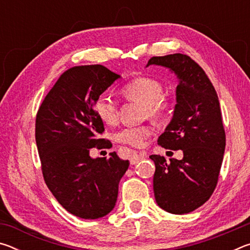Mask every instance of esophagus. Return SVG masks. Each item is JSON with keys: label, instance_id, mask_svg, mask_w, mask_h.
I'll use <instances>...</instances> for the list:
<instances>
[{"label": "esophagus", "instance_id": "esophagus-1", "mask_svg": "<svg viewBox=\"0 0 250 250\" xmlns=\"http://www.w3.org/2000/svg\"><path fill=\"white\" fill-rule=\"evenodd\" d=\"M143 159H145V154L139 153V152L134 151V152H132V154H131V156H130V163L132 164V166H134V164L139 163Z\"/></svg>", "mask_w": 250, "mask_h": 250}]
</instances>
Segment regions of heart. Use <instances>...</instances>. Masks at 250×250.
I'll return each instance as SVG.
<instances>
[{
  "mask_svg": "<svg viewBox=\"0 0 250 250\" xmlns=\"http://www.w3.org/2000/svg\"><path fill=\"white\" fill-rule=\"evenodd\" d=\"M125 99L146 105V115L159 119L166 115L168 103L163 97V86L159 80L151 77H138L121 88ZM95 110L99 119L105 125H115L118 120V104L110 95L103 94L97 98ZM153 133L151 125L125 126L113 134L117 142L131 146H142Z\"/></svg>",
  "mask_w": 250,
  "mask_h": 250,
  "instance_id": "1",
  "label": "heart"
}]
</instances>
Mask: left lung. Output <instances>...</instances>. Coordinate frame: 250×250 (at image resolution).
I'll return each instance as SVG.
<instances>
[{"label":"left lung","instance_id":"left-lung-1","mask_svg":"<svg viewBox=\"0 0 250 250\" xmlns=\"http://www.w3.org/2000/svg\"><path fill=\"white\" fill-rule=\"evenodd\" d=\"M167 67L179 78L173 118L158 145L183 151V159L150 155L155 164L154 197L171 214L202 206L217 185L226 135L216 90L202 67L183 54L152 57L146 66Z\"/></svg>","mask_w":250,"mask_h":250}]
</instances>
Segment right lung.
<instances>
[{"mask_svg": "<svg viewBox=\"0 0 250 250\" xmlns=\"http://www.w3.org/2000/svg\"><path fill=\"white\" fill-rule=\"evenodd\" d=\"M120 78L103 65L66 70L42 103L35 139L45 183L55 198L75 216L104 217L113 209L129 161L116 152L92 159L91 147L107 146L99 138L104 122L95 110L98 97Z\"/></svg>", "mask_w": 250, "mask_h": 250, "instance_id": "obj_1", "label": "right lung"}]
</instances>
